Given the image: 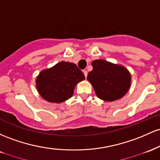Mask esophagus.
Listing matches in <instances>:
<instances>
[{
  "label": "esophagus",
  "mask_w": 160,
  "mask_h": 160,
  "mask_svg": "<svg viewBox=\"0 0 160 160\" xmlns=\"http://www.w3.org/2000/svg\"><path fill=\"white\" fill-rule=\"evenodd\" d=\"M83 73H84V75H85V78H87V76H88V72L86 71V70H84V71H83Z\"/></svg>",
  "instance_id": "1"
}]
</instances>
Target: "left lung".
Returning a JSON list of instances; mask_svg holds the SVG:
<instances>
[{"label":"left lung","instance_id":"left-lung-1","mask_svg":"<svg viewBox=\"0 0 160 160\" xmlns=\"http://www.w3.org/2000/svg\"><path fill=\"white\" fill-rule=\"evenodd\" d=\"M91 64L93 69L87 78L100 99L111 102L125 96L132 80L126 68L104 60H94Z\"/></svg>","mask_w":160,"mask_h":160}]
</instances>
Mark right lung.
<instances>
[{
  "label": "right lung",
  "mask_w": 160,
  "mask_h": 160,
  "mask_svg": "<svg viewBox=\"0 0 160 160\" xmlns=\"http://www.w3.org/2000/svg\"><path fill=\"white\" fill-rule=\"evenodd\" d=\"M85 78L83 72L75 64L62 61L39 73L36 88L39 94L47 101L60 103L69 99L75 85Z\"/></svg>",
  "instance_id": "add662e5"
}]
</instances>
